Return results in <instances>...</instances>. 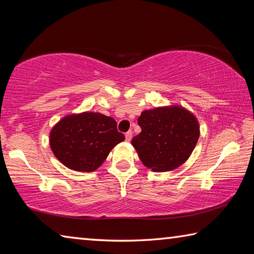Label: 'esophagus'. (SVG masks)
<instances>
[{
	"label": "esophagus",
	"mask_w": 254,
	"mask_h": 254,
	"mask_svg": "<svg viewBox=\"0 0 254 254\" xmlns=\"http://www.w3.org/2000/svg\"><path fill=\"white\" fill-rule=\"evenodd\" d=\"M125 137H126V140H127V142H130V140H131V137H132V131H131V130L127 131L126 134H125Z\"/></svg>",
	"instance_id": "obj_1"
}]
</instances>
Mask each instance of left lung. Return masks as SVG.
I'll list each match as a JSON object with an SVG mask.
<instances>
[{"label":"left lung","instance_id":"left-lung-1","mask_svg":"<svg viewBox=\"0 0 254 254\" xmlns=\"http://www.w3.org/2000/svg\"><path fill=\"white\" fill-rule=\"evenodd\" d=\"M137 122L142 131L131 145L142 163L154 172L171 171L184 164L200 135L196 116L178 105L144 110Z\"/></svg>","mask_w":254,"mask_h":254}]
</instances>
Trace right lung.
Segmentation results:
<instances>
[{
  "instance_id": "add662e5",
  "label": "right lung",
  "mask_w": 254,
  "mask_h": 254,
  "mask_svg": "<svg viewBox=\"0 0 254 254\" xmlns=\"http://www.w3.org/2000/svg\"><path fill=\"white\" fill-rule=\"evenodd\" d=\"M124 139L114 118L91 111L65 116L49 132V145L56 159L80 172L95 171Z\"/></svg>"
}]
</instances>
